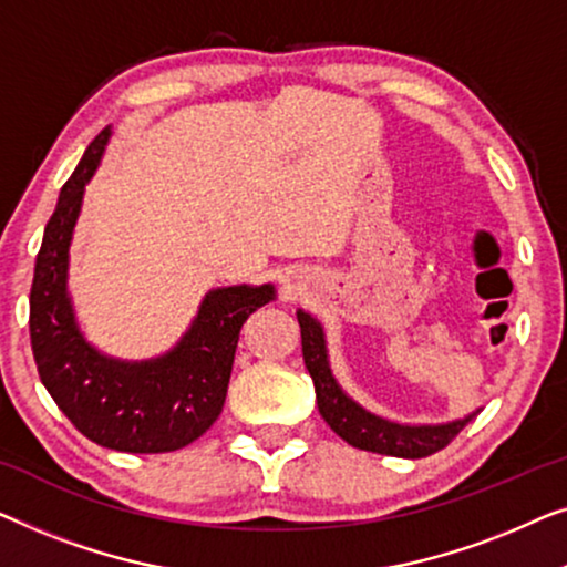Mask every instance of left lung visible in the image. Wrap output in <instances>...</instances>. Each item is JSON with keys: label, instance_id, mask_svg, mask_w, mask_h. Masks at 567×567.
<instances>
[{"label": "left lung", "instance_id": "left-lung-1", "mask_svg": "<svg viewBox=\"0 0 567 567\" xmlns=\"http://www.w3.org/2000/svg\"><path fill=\"white\" fill-rule=\"evenodd\" d=\"M298 323L302 337V360H306L310 378H313L318 411H321L326 424L357 450L405 460L429 457V454L444 450L481 413L477 409L467 413L465 419L446 421V424H398V421L378 416V413L357 403L352 395H347V390L333 378L321 321L306 310H298Z\"/></svg>", "mask_w": 567, "mask_h": 567}]
</instances>
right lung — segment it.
I'll list each match as a JSON object with an SVG mask.
<instances>
[{"mask_svg":"<svg viewBox=\"0 0 567 567\" xmlns=\"http://www.w3.org/2000/svg\"><path fill=\"white\" fill-rule=\"evenodd\" d=\"M110 135L107 125L84 151L45 226L30 290V341L45 390L86 440L117 452H174L220 416L241 326L277 290L269 282L215 287L177 344L151 360H117L90 344L69 295V249Z\"/></svg>","mask_w":567,"mask_h":567,"instance_id":"obj_1","label":"right lung"}]
</instances>
